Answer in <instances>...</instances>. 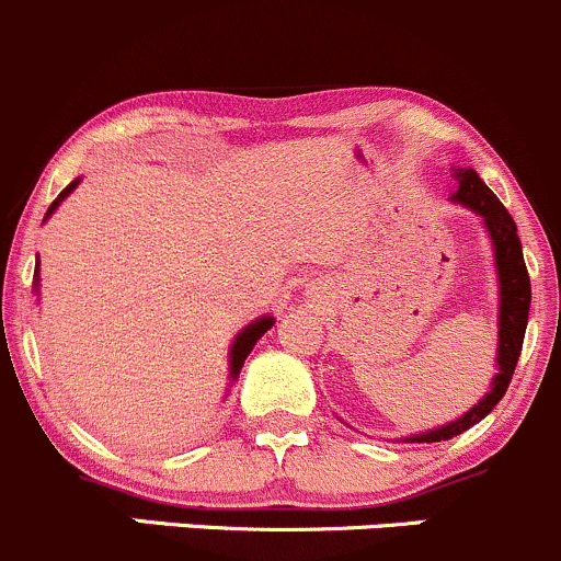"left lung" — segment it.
Returning a JSON list of instances; mask_svg holds the SVG:
<instances>
[{
    "label": "left lung",
    "instance_id": "left-lung-1",
    "mask_svg": "<svg viewBox=\"0 0 561 561\" xmlns=\"http://www.w3.org/2000/svg\"><path fill=\"white\" fill-rule=\"evenodd\" d=\"M451 182H455V192H451V201L460 203V206L471 208L473 214L481 216L486 232H490L492 251H495V270H497V286H500V321H497V358H495V379H492L490 393H484V399L473 403L462 417L451 420V423L433 427V431L417 433V436H409L403 442L409 444H436L447 442L451 436H460L462 431L481 423L492 409L497 407V401L503 399L505 390H508L511 377H514L516 360L522 355V342L524 331H527V316H529V275L527 264H524L522 254V240L516 234V221L511 219V214L505 210L503 203L497 201L495 192L490 190L479 179V173L473 168H451Z\"/></svg>",
    "mask_w": 561,
    "mask_h": 561
}]
</instances>
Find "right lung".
I'll return each instance as SVG.
<instances>
[{"instance_id": "1", "label": "right lung", "mask_w": 561, "mask_h": 561, "mask_svg": "<svg viewBox=\"0 0 561 561\" xmlns=\"http://www.w3.org/2000/svg\"><path fill=\"white\" fill-rule=\"evenodd\" d=\"M77 184H80V179H75V182L66 186L61 195H58L56 201H53V206L47 208L45 219L53 214V210L61 206V203L66 201V197L71 195V190H75ZM34 275H37V278H34V288H37V291H39V262H37V270H34ZM273 323H275V318L262 316V318H256L254 323H249V327L240 331L238 336H234V342H232V347H230V379H232V382H234V379H238L240 369H243V364H245V358H249V353L254 351L256 342L262 340V334H264V331H267L270 327H273Z\"/></svg>"}]
</instances>
